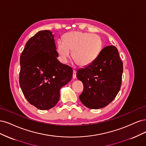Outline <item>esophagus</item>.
I'll use <instances>...</instances> for the list:
<instances>
[{"mask_svg":"<svg viewBox=\"0 0 146 146\" xmlns=\"http://www.w3.org/2000/svg\"><path fill=\"white\" fill-rule=\"evenodd\" d=\"M76 78V70H73V78L75 79Z\"/></svg>","mask_w":146,"mask_h":146,"instance_id":"obj_1","label":"esophagus"}]
</instances>
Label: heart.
<instances>
[{
	"label": "heart",
	"instance_id": "1",
	"mask_svg": "<svg viewBox=\"0 0 146 146\" xmlns=\"http://www.w3.org/2000/svg\"><path fill=\"white\" fill-rule=\"evenodd\" d=\"M102 41L97 35L88 33L72 31L63 36V41L57 43L58 59L61 63L66 64L72 51V59L81 67L91 64L100 54Z\"/></svg>",
	"mask_w": 146,
	"mask_h": 146
}]
</instances>
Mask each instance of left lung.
I'll use <instances>...</instances> for the list:
<instances>
[{
    "instance_id": "8db88e82",
    "label": "left lung",
    "mask_w": 146,
    "mask_h": 146,
    "mask_svg": "<svg viewBox=\"0 0 146 146\" xmlns=\"http://www.w3.org/2000/svg\"><path fill=\"white\" fill-rule=\"evenodd\" d=\"M123 63L113 45L103 48L97 58L88 66L77 71L84 90L79 99L86 107L98 109L109 105L121 86Z\"/></svg>"
}]
</instances>
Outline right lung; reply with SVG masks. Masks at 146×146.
<instances>
[{
    "instance_id": "right-lung-1",
    "label": "right lung",
    "mask_w": 146,
    "mask_h": 146,
    "mask_svg": "<svg viewBox=\"0 0 146 146\" xmlns=\"http://www.w3.org/2000/svg\"><path fill=\"white\" fill-rule=\"evenodd\" d=\"M57 58L54 35L49 30L31 37L21 55V90L30 104L39 110L50 109L57 104L61 87L72 79V67Z\"/></svg>"
}]
</instances>
